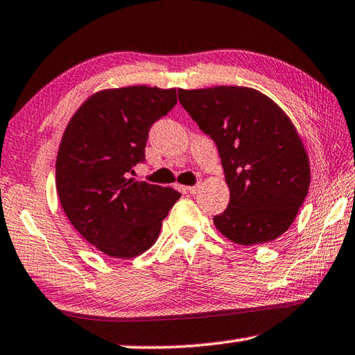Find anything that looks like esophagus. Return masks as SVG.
I'll return each mask as SVG.
<instances>
[{"label":"esophagus","instance_id":"esophagus-1","mask_svg":"<svg viewBox=\"0 0 355 355\" xmlns=\"http://www.w3.org/2000/svg\"><path fill=\"white\" fill-rule=\"evenodd\" d=\"M197 189H199V186H183V188H182L184 194H191V196H194Z\"/></svg>","mask_w":355,"mask_h":355}]
</instances>
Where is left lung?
<instances>
[{
    "mask_svg": "<svg viewBox=\"0 0 355 355\" xmlns=\"http://www.w3.org/2000/svg\"><path fill=\"white\" fill-rule=\"evenodd\" d=\"M178 100L216 142L230 202L213 218L230 241L255 245L290 228L310 186V164L290 117L252 87L178 89Z\"/></svg>",
    "mask_w": 355,
    "mask_h": 355,
    "instance_id": "8db88e82",
    "label": "left lung"
}]
</instances>
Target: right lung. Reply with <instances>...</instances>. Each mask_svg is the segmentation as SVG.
<instances>
[{
    "mask_svg": "<svg viewBox=\"0 0 355 355\" xmlns=\"http://www.w3.org/2000/svg\"><path fill=\"white\" fill-rule=\"evenodd\" d=\"M175 105V89H105L65 127L56 158L59 200L76 232L106 255L128 260L148 250L182 196L131 178L146 159L150 127Z\"/></svg>",
    "mask_w": 355,
    "mask_h": 355,
    "instance_id": "obj_1",
    "label": "right lung"
}]
</instances>
